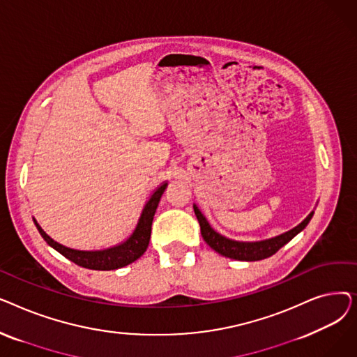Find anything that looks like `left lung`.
Instances as JSON below:
<instances>
[{
  "label": "left lung",
  "instance_id": "left-lung-1",
  "mask_svg": "<svg viewBox=\"0 0 357 357\" xmlns=\"http://www.w3.org/2000/svg\"><path fill=\"white\" fill-rule=\"evenodd\" d=\"M194 211H195V215L199 222L201 236L211 249H214L217 253L226 256V257L236 259V260H248V261L261 260V259H266V257L275 255L280 248L285 246L289 240H292L299 231H303L314 215V213H311L301 224H298L295 229H292L284 234H280L278 237L264 240V241L245 243V241H234V240L220 236L217 231H214L211 229L208 221L205 220V217L201 214L197 205H194Z\"/></svg>",
  "mask_w": 357,
  "mask_h": 357
}]
</instances>
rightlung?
Instances as JSON below:
<instances>
[{
	"instance_id": "add662e5",
	"label": "right lung",
	"mask_w": 357,
	"mask_h": 357,
	"mask_svg": "<svg viewBox=\"0 0 357 357\" xmlns=\"http://www.w3.org/2000/svg\"><path fill=\"white\" fill-rule=\"evenodd\" d=\"M165 188H166V183L159 186L156 192L150 197V199L146 202L135 233L131 234L124 243H121V245H119L116 248H111V249H105V250L84 252V250H75V249L65 248V246L59 245L58 241L52 240L42 230V227L37 224L36 220H33V221L36 224L37 230H39V233L42 234V237L46 240L47 245L52 246L54 250H58L66 259L72 260L73 264H77L86 269H92V271L119 269V268L133 264L135 260H137L146 252V249L149 246L150 233H152L153 217H155L156 208L159 205L160 197L165 192Z\"/></svg>"
}]
</instances>
